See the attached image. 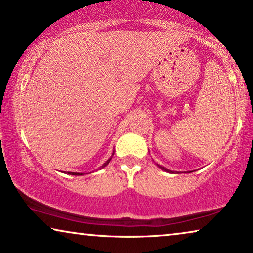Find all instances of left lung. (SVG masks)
<instances>
[{
    "instance_id": "8db88e82",
    "label": "left lung",
    "mask_w": 253,
    "mask_h": 253,
    "mask_svg": "<svg viewBox=\"0 0 253 253\" xmlns=\"http://www.w3.org/2000/svg\"><path fill=\"white\" fill-rule=\"evenodd\" d=\"M158 167H159V168H161L162 170H164V171H167V172H174V171H172V170H169V169L165 168V167H162V166H160V165H158Z\"/></svg>"
}]
</instances>
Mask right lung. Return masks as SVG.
<instances>
[{
	"label": "right lung",
	"instance_id": "1",
	"mask_svg": "<svg viewBox=\"0 0 253 253\" xmlns=\"http://www.w3.org/2000/svg\"><path fill=\"white\" fill-rule=\"evenodd\" d=\"M113 155H114V153L112 154V157H113ZM110 160H112V158L108 159V160H107V161L105 162V164H103V165L101 166V167H100V169L103 168V167H106V166L109 164V161H110ZM68 174H69V175H75V176H81V175H84V172H71V171H69Z\"/></svg>",
	"mask_w": 253,
	"mask_h": 253
}]
</instances>
